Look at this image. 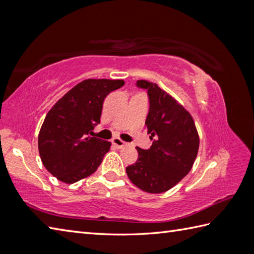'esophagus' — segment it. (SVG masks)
Here are the masks:
<instances>
[{
  "instance_id": "obj_1",
  "label": "esophagus",
  "mask_w": 254,
  "mask_h": 254,
  "mask_svg": "<svg viewBox=\"0 0 254 254\" xmlns=\"http://www.w3.org/2000/svg\"><path fill=\"white\" fill-rule=\"evenodd\" d=\"M112 143H113L115 146L119 147V149H122V147H124V146L127 145V142H124L123 140L119 139V137H114V139L112 140Z\"/></svg>"
}]
</instances>
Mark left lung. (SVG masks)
I'll return each mask as SVG.
<instances>
[{"label": "left lung", "mask_w": 254, "mask_h": 254, "mask_svg": "<svg viewBox=\"0 0 254 254\" xmlns=\"http://www.w3.org/2000/svg\"><path fill=\"white\" fill-rule=\"evenodd\" d=\"M136 85L149 94L145 124L153 143L149 150L136 147L139 158L127 174L142 191L163 193L190 172L199 151V133L192 115L158 84L139 80Z\"/></svg>", "instance_id": "left-lung-1"}]
</instances>
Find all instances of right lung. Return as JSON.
Listing matches in <instances>:
<instances>
[{
    "mask_svg": "<svg viewBox=\"0 0 254 254\" xmlns=\"http://www.w3.org/2000/svg\"><path fill=\"white\" fill-rule=\"evenodd\" d=\"M123 80L87 79L72 87L48 112L39 133V153L48 171L72 184L93 174L111 142L92 137L107 95Z\"/></svg>",
    "mask_w": 254,
    "mask_h": 254,
    "instance_id": "obj_1",
    "label": "right lung"
}]
</instances>
